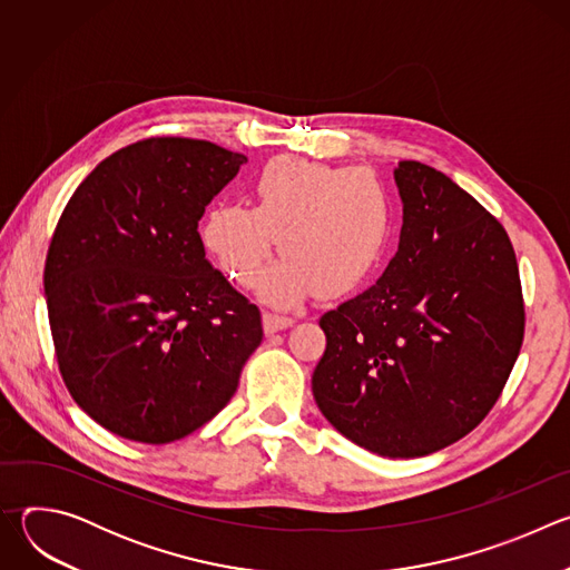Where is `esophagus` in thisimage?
<instances>
[{
  "label": "esophagus",
  "mask_w": 570,
  "mask_h": 570,
  "mask_svg": "<svg viewBox=\"0 0 570 570\" xmlns=\"http://www.w3.org/2000/svg\"><path fill=\"white\" fill-rule=\"evenodd\" d=\"M293 322H295L293 317L282 315V313H273V311L264 313V330H266V334H275L279 330H286V327H291Z\"/></svg>",
  "instance_id": "1"
}]
</instances>
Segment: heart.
I'll return each instance as SVG.
<instances>
[{
	"mask_svg": "<svg viewBox=\"0 0 570 570\" xmlns=\"http://www.w3.org/2000/svg\"><path fill=\"white\" fill-rule=\"evenodd\" d=\"M390 232L392 203L376 176L286 157L257 176L250 209L220 205L207 212L200 238L214 264L246 288L268 268L279 238L288 259L262 291L271 302L293 304L313 286L332 295L365 282Z\"/></svg>",
	"mask_w": 570,
	"mask_h": 570,
	"instance_id": "obj_1",
	"label": "heart"
}]
</instances>
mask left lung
I'll list each match as a JSON object with an SVG mask.
<instances>
[{"mask_svg": "<svg viewBox=\"0 0 570 570\" xmlns=\"http://www.w3.org/2000/svg\"><path fill=\"white\" fill-rule=\"evenodd\" d=\"M399 253L381 279L327 311L313 372L322 415L358 446L417 458L494 409L523 345L525 304L505 227L415 159L394 169Z\"/></svg>", "mask_w": 570, "mask_h": 570, "instance_id": "left-lung-1", "label": "left lung"}]
</instances>
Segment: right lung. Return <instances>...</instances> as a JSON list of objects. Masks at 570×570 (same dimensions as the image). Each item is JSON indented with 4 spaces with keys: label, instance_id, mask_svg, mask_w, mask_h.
Wrapping results in <instances>:
<instances>
[{
    "label": "right lung",
    "instance_id": "1",
    "mask_svg": "<svg viewBox=\"0 0 570 570\" xmlns=\"http://www.w3.org/2000/svg\"><path fill=\"white\" fill-rule=\"evenodd\" d=\"M248 157L148 137L71 194L45 262L60 376L97 424L176 442L214 415L262 345V313L205 259L198 220Z\"/></svg>",
    "mask_w": 570,
    "mask_h": 570
}]
</instances>
